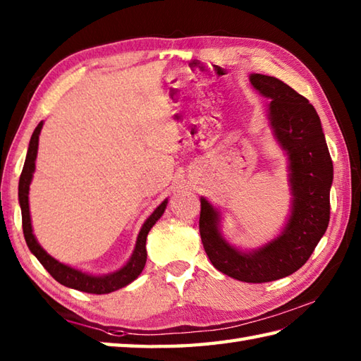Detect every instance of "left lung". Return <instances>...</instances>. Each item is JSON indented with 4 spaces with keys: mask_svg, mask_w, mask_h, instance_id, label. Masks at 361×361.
<instances>
[{
    "mask_svg": "<svg viewBox=\"0 0 361 361\" xmlns=\"http://www.w3.org/2000/svg\"><path fill=\"white\" fill-rule=\"evenodd\" d=\"M251 85L271 99L270 122L276 140L290 159L293 208L278 239L242 252L221 239L219 212L202 198L200 235L211 264L237 281L262 283L299 270L324 235L331 219L334 164L321 121L313 105L282 80L251 74Z\"/></svg>",
    "mask_w": 361,
    "mask_h": 361,
    "instance_id": "left-lung-1",
    "label": "left lung"
}]
</instances>
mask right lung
<instances>
[{
  "mask_svg": "<svg viewBox=\"0 0 361 361\" xmlns=\"http://www.w3.org/2000/svg\"><path fill=\"white\" fill-rule=\"evenodd\" d=\"M43 122L37 126L34 130L32 137H30L29 149L25 166H23V171L20 175V183H18V200L21 206V221H23V234H25V239L29 250L34 252V256L40 260V264L48 270V273L52 276L57 282L62 283L65 287H71L80 291H87V293L93 295H105L111 293L114 290H119L122 287L128 286L130 282L135 281L142 268L145 265V259H147V251H145V239H147V234L150 228L157 224V220L163 216L166 209L167 200L161 203L158 208L153 211L152 216L145 220L142 225L140 235H137L136 247L132 257H130L128 262L121 268L119 271L106 274V276H91L87 273H82L79 270H74V268L68 267L65 264H60L59 260L51 257L48 252H46L32 234V226H30V216H29V185L30 180H32V173L35 171V158H37V150H38V135L42 132Z\"/></svg>",
  "mask_w": 361,
  "mask_h": 361,
  "instance_id": "add662e5",
  "label": "right lung"
}]
</instances>
